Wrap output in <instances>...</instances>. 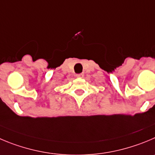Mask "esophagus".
Masks as SVG:
<instances>
[{
  "instance_id": "1",
  "label": "esophagus",
  "mask_w": 155,
  "mask_h": 155,
  "mask_svg": "<svg viewBox=\"0 0 155 155\" xmlns=\"http://www.w3.org/2000/svg\"><path fill=\"white\" fill-rule=\"evenodd\" d=\"M76 76V77H77V78H82V76H83V74H82V73H80V74H77Z\"/></svg>"
}]
</instances>
